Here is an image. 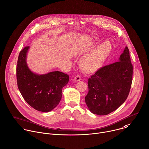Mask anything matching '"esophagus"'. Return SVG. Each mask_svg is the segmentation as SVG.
I'll return each instance as SVG.
<instances>
[{
	"label": "esophagus",
	"mask_w": 149,
	"mask_h": 149,
	"mask_svg": "<svg viewBox=\"0 0 149 149\" xmlns=\"http://www.w3.org/2000/svg\"><path fill=\"white\" fill-rule=\"evenodd\" d=\"M81 79V76L79 75H77V76H75V77H74V81H80Z\"/></svg>",
	"instance_id": "34e87169"
}]
</instances>
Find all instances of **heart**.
<instances>
[{
    "label": "heart",
    "mask_w": 149,
    "mask_h": 149,
    "mask_svg": "<svg viewBox=\"0 0 149 149\" xmlns=\"http://www.w3.org/2000/svg\"><path fill=\"white\" fill-rule=\"evenodd\" d=\"M111 50L109 41H105L99 45L92 54L86 56L81 61L82 69L86 72H90L101 64L108 57Z\"/></svg>",
    "instance_id": "1"
}]
</instances>
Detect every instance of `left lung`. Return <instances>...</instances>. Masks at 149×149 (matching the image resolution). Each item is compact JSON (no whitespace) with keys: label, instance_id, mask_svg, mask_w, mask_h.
<instances>
[{"label":"left lung","instance_id":"obj_1","mask_svg":"<svg viewBox=\"0 0 149 149\" xmlns=\"http://www.w3.org/2000/svg\"><path fill=\"white\" fill-rule=\"evenodd\" d=\"M132 76L133 65L126 47L118 62L100 68L88 79L85 100L89 111L106 115L117 109L129 95Z\"/></svg>","mask_w":149,"mask_h":149}]
</instances>
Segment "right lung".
Segmentation results:
<instances>
[{
	"instance_id": "obj_1",
	"label": "right lung",
	"mask_w": 149,
	"mask_h": 149,
	"mask_svg": "<svg viewBox=\"0 0 149 149\" xmlns=\"http://www.w3.org/2000/svg\"><path fill=\"white\" fill-rule=\"evenodd\" d=\"M29 46L20 51L16 67L18 88L26 102L37 111L48 112L60 103L62 88L69 81V75L60 71L46 74L31 72L26 63Z\"/></svg>"
}]
</instances>
